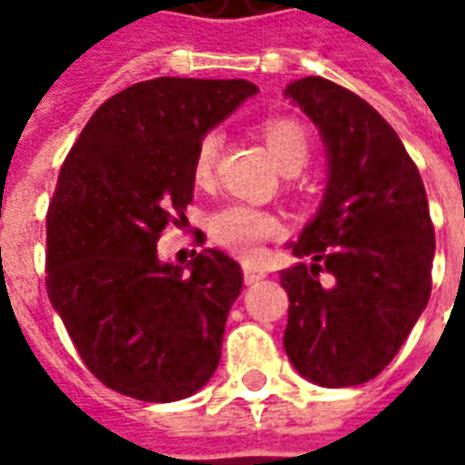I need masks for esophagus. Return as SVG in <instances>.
<instances>
[{"label":"esophagus","instance_id":"esophagus-1","mask_svg":"<svg viewBox=\"0 0 465 465\" xmlns=\"http://www.w3.org/2000/svg\"><path fill=\"white\" fill-rule=\"evenodd\" d=\"M266 272H263L262 266H256V263H243V282L246 283H256L262 282Z\"/></svg>","mask_w":465,"mask_h":465}]
</instances>
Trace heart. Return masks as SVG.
Instances as JSON below:
<instances>
[{"label":"heart","instance_id":"1","mask_svg":"<svg viewBox=\"0 0 465 465\" xmlns=\"http://www.w3.org/2000/svg\"><path fill=\"white\" fill-rule=\"evenodd\" d=\"M263 139L286 172H299L312 156V139L299 119L293 116H269L262 126ZM222 152V134L209 129L199 136L192 159V176L196 183H209L216 172ZM209 233L223 249L242 256L259 253L263 243L283 233L282 216L262 206L232 202L219 206L209 216Z\"/></svg>","mask_w":465,"mask_h":465}]
</instances>
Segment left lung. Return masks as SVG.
<instances>
[{
    "label": "left lung",
    "mask_w": 465,
    "mask_h": 465,
    "mask_svg": "<svg viewBox=\"0 0 465 465\" xmlns=\"http://www.w3.org/2000/svg\"><path fill=\"white\" fill-rule=\"evenodd\" d=\"M286 96L322 132L329 183L316 219L292 243L293 256L312 263L282 272L283 349L303 379L359 386L389 366L429 303V199L399 134L359 94L306 76Z\"/></svg>",
    "instance_id": "8db88e82"
}]
</instances>
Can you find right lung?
Listing matches in <instances>:
<instances>
[{"instance_id":"add662e5","label":"right lung","mask_w":465,"mask_h":465,"mask_svg":"<svg viewBox=\"0 0 465 465\" xmlns=\"http://www.w3.org/2000/svg\"><path fill=\"white\" fill-rule=\"evenodd\" d=\"M252 94L246 79L139 82L96 109L62 163L46 293L86 369L124 396L186 399L219 366L242 266L203 249L183 273L159 262L156 242L193 199L199 136Z\"/></svg>"}]
</instances>
